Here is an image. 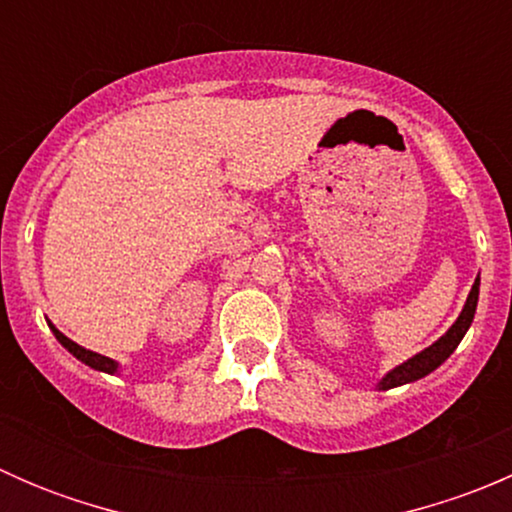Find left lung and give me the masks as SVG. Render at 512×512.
<instances>
[{
    "label": "left lung",
    "instance_id": "8db88e82",
    "mask_svg": "<svg viewBox=\"0 0 512 512\" xmlns=\"http://www.w3.org/2000/svg\"><path fill=\"white\" fill-rule=\"evenodd\" d=\"M478 289H480V277H476V282H473L471 294H468L466 304H463L461 314H458L456 322L451 324V329H448V332L443 334L438 342H433L431 347H426L423 352H418L416 356H411V359H406L404 364L394 366V369H391L389 374L379 381V386H376V389L379 391L396 389V386H404V384H411V381L423 379V376H428L431 371H436L438 366L448 359V356L456 352V347L461 344V339L466 337L468 327H471L473 317H476Z\"/></svg>",
    "mask_w": 512,
    "mask_h": 512
}]
</instances>
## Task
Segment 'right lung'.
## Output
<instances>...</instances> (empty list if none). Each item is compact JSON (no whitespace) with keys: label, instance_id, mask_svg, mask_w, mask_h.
Returning a JSON list of instances; mask_svg holds the SVG:
<instances>
[{"label":"right lung","instance_id":"1","mask_svg":"<svg viewBox=\"0 0 512 512\" xmlns=\"http://www.w3.org/2000/svg\"><path fill=\"white\" fill-rule=\"evenodd\" d=\"M49 327H51V332H54V337L59 339L61 347L69 349V352L74 354L79 361H84L86 366H91V369H96V371H103V374H118V369H121V366H118V361H113V359H108V356H101V354L91 352V349L79 347V344L71 342V339L66 337V334H61L59 329H56L51 322H49Z\"/></svg>","mask_w":512,"mask_h":512}]
</instances>
